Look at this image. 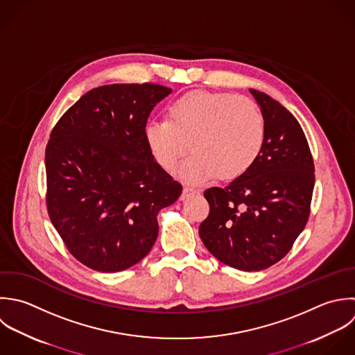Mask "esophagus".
<instances>
[{
	"label": "esophagus",
	"mask_w": 355,
	"mask_h": 355,
	"mask_svg": "<svg viewBox=\"0 0 355 355\" xmlns=\"http://www.w3.org/2000/svg\"><path fill=\"white\" fill-rule=\"evenodd\" d=\"M193 193H198V189L196 188H193V187H185L184 188V191H182V195H181V199H185V198H188L189 195H193Z\"/></svg>",
	"instance_id": "esophagus-1"
}]
</instances>
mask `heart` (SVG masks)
Returning <instances> with one entry per match:
<instances>
[{
    "label": "heart",
    "instance_id": "heart-1",
    "mask_svg": "<svg viewBox=\"0 0 355 355\" xmlns=\"http://www.w3.org/2000/svg\"><path fill=\"white\" fill-rule=\"evenodd\" d=\"M145 139L166 171L177 167L189 144L193 152L180 168L182 178L200 182L218 174L221 180H235L260 156L266 121L249 98L193 89L170 103L167 120L146 124Z\"/></svg>",
    "mask_w": 355,
    "mask_h": 355
}]
</instances>
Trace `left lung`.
I'll return each instance as SVG.
<instances>
[{"instance_id":"left-lung-1","label":"left lung","mask_w":355,"mask_h":355,"mask_svg":"<svg viewBox=\"0 0 355 355\" xmlns=\"http://www.w3.org/2000/svg\"><path fill=\"white\" fill-rule=\"evenodd\" d=\"M250 94L266 121L263 149L243 175L205 191L210 213L199 227L207 250L241 271L266 270L289 253L309 221L315 184L299 121L270 95Z\"/></svg>"}]
</instances>
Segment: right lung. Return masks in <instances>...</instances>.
Wrapping results in <instances>:
<instances>
[{
	"label": "right lung",
	"instance_id": "1",
	"mask_svg": "<svg viewBox=\"0 0 355 355\" xmlns=\"http://www.w3.org/2000/svg\"><path fill=\"white\" fill-rule=\"evenodd\" d=\"M170 92L153 83L96 87L51 131L48 216L70 254L91 270L117 272L141 261L157 238V213L182 192L145 139L152 109Z\"/></svg>",
	"mask_w": 355,
	"mask_h": 355
}]
</instances>
